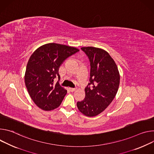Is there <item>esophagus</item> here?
<instances>
[{
	"label": "esophagus",
	"instance_id": "obj_1",
	"mask_svg": "<svg viewBox=\"0 0 154 154\" xmlns=\"http://www.w3.org/2000/svg\"><path fill=\"white\" fill-rule=\"evenodd\" d=\"M76 88H68V90H69L70 92H74L75 90H76Z\"/></svg>",
	"mask_w": 154,
	"mask_h": 154
}]
</instances>
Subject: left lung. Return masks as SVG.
<instances>
[{
    "instance_id": "8db88e82",
    "label": "left lung",
    "mask_w": 154,
    "mask_h": 154,
    "mask_svg": "<svg viewBox=\"0 0 154 154\" xmlns=\"http://www.w3.org/2000/svg\"><path fill=\"white\" fill-rule=\"evenodd\" d=\"M81 49L88 57L91 71L85 98L77 102V106L84 115L93 117L103 112L114 98L120 75L115 62L106 51L92 46Z\"/></svg>"
}]
</instances>
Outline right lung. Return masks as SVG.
I'll return each instance as SVG.
<instances>
[{"label":"right lung","mask_w":154,"mask_h":154,"mask_svg":"<svg viewBox=\"0 0 154 154\" xmlns=\"http://www.w3.org/2000/svg\"><path fill=\"white\" fill-rule=\"evenodd\" d=\"M79 51L74 47L52 43L40 46L31 55L24 80L29 95L40 108L51 111L60 106L67 91L59 85V67ZM56 79H59L56 83Z\"/></svg>","instance_id":"right-lung-1"}]
</instances>
